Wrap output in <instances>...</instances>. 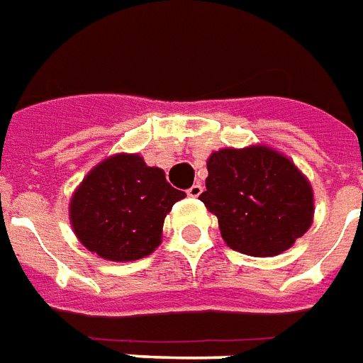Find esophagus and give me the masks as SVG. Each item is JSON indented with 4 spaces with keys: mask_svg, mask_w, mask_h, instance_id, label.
Returning <instances> with one entry per match:
<instances>
[{
    "mask_svg": "<svg viewBox=\"0 0 363 363\" xmlns=\"http://www.w3.org/2000/svg\"><path fill=\"white\" fill-rule=\"evenodd\" d=\"M201 192H203V186H201L200 182H196V184H192V186L186 190V194L190 196V198H198Z\"/></svg>",
    "mask_w": 363,
    "mask_h": 363,
    "instance_id": "obj_1",
    "label": "esophagus"
}]
</instances>
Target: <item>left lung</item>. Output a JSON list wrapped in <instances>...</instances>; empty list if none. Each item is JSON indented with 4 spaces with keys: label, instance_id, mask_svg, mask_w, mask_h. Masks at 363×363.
<instances>
[{
    "label": "left lung",
    "instance_id": "obj_1",
    "mask_svg": "<svg viewBox=\"0 0 363 363\" xmlns=\"http://www.w3.org/2000/svg\"><path fill=\"white\" fill-rule=\"evenodd\" d=\"M207 173L200 200L217 217L220 236L234 251L280 255L311 228V181L272 146L220 148L207 157Z\"/></svg>",
    "mask_w": 363,
    "mask_h": 363
}]
</instances>
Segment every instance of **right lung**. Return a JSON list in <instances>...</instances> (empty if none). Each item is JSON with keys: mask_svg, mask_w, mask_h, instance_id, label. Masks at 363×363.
<instances>
[{"mask_svg": "<svg viewBox=\"0 0 363 363\" xmlns=\"http://www.w3.org/2000/svg\"><path fill=\"white\" fill-rule=\"evenodd\" d=\"M184 196L140 154H114L96 163L72 194V230L101 259L137 261L156 251L163 220Z\"/></svg>", "mask_w": 363, "mask_h": 363, "instance_id": "1", "label": "right lung"}]
</instances>
